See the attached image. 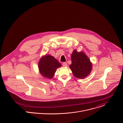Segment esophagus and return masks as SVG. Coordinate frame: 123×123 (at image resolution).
<instances>
[{
  "instance_id": "esophagus-1",
  "label": "esophagus",
  "mask_w": 123,
  "mask_h": 123,
  "mask_svg": "<svg viewBox=\"0 0 123 123\" xmlns=\"http://www.w3.org/2000/svg\"><path fill=\"white\" fill-rule=\"evenodd\" d=\"M62 65H63V67H67V64L66 62H63V63H62Z\"/></svg>"
}]
</instances>
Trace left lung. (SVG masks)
I'll use <instances>...</instances> for the list:
<instances>
[{
  "mask_svg": "<svg viewBox=\"0 0 123 123\" xmlns=\"http://www.w3.org/2000/svg\"><path fill=\"white\" fill-rule=\"evenodd\" d=\"M71 60L72 64L69 67L75 77L83 79L90 74L92 63L84 52H78L74 49L72 54Z\"/></svg>",
  "mask_w": 123,
  "mask_h": 123,
  "instance_id": "left-lung-1",
  "label": "left lung"
}]
</instances>
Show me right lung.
<instances>
[{"label": "right lung", "instance_id": "right-lung-1", "mask_svg": "<svg viewBox=\"0 0 123 123\" xmlns=\"http://www.w3.org/2000/svg\"><path fill=\"white\" fill-rule=\"evenodd\" d=\"M62 64L53 56L45 55L42 56L38 62V69L41 75L45 78L52 79L57 69Z\"/></svg>", "mask_w": 123, "mask_h": 123}]
</instances>
